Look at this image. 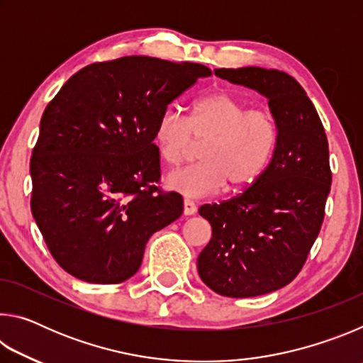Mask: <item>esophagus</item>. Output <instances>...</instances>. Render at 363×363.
<instances>
[{
  "instance_id": "1",
  "label": "esophagus",
  "mask_w": 363,
  "mask_h": 363,
  "mask_svg": "<svg viewBox=\"0 0 363 363\" xmlns=\"http://www.w3.org/2000/svg\"><path fill=\"white\" fill-rule=\"evenodd\" d=\"M195 213H196V205L194 203V201L189 199L184 200V214H186V216H192V214H195Z\"/></svg>"
}]
</instances>
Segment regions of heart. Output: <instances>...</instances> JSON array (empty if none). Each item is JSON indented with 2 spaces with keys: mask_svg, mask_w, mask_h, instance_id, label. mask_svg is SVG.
I'll list each match as a JSON object with an SVG mask.
<instances>
[{
  "mask_svg": "<svg viewBox=\"0 0 363 363\" xmlns=\"http://www.w3.org/2000/svg\"><path fill=\"white\" fill-rule=\"evenodd\" d=\"M279 130L267 110L250 108L227 91L194 102L189 118L173 108L158 116L153 143L168 164H179L194 150L203 162L173 171L167 186L186 196H210L223 190H242L259 179L277 147Z\"/></svg>",
  "mask_w": 363,
  "mask_h": 363,
  "instance_id": "obj_1",
  "label": "heart"
}]
</instances>
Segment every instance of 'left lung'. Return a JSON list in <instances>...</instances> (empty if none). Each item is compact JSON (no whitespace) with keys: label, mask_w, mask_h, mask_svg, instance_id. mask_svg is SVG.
Here are the masks:
<instances>
[{"label":"left lung","mask_w":363,"mask_h":363,"mask_svg":"<svg viewBox=\"0 0 363 363\" xmlns=\"http://www.w3.org/2000/svg\"><path fill=\"white\" fill-rule=\"evenodd\" d=\"M214 75L266 97L279 139L251 187L200 206L213 235L196 267L218 294L261 296L296 277L320 232L331 186L328 140L314 104L293 77L261 67L216 69Z\"/></svg>","instance_id":"8db88e82"}]
</instances>
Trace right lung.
<instances>
[{
	"label": "right lung",
	"mask_w": 363,
	"mask_h": 363,
	"mask_svg": "<svg viewBox=\"0 0 363 363\" xmlns=\"http://www.w3.org/2000/svg\"><path fill=\"white\" fill-rule=\"evenodd\" d=\"M211 75L205 65L126 56L88 65L48 104L30 160L32 214L54 259L88 284H121L182 214L162 192L158 116Z\"/></svg>",
	"instance_id": "obj_1"
}]
</instances>
